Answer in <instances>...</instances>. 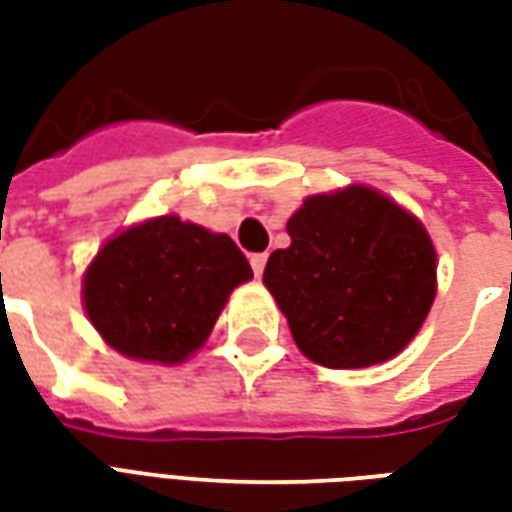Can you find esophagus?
<instances>
[{
  "mask_svg": "<svg viewBox=\"0 0 512 512\" xmlns=\"http://www.w3.org/2000/svg\"><path fill=\"white\" fill-rule=\"evenodd\" d=\"M249 263H252V271H255V277H260V274H263V268H266V263H268V255H266V252H257V255L249 257Z\"/></svg>",
  "mask_w": 512,
  "mask_h": 512,
  "instance_id": "1",
  "label": "esophagus"
}]
</instances>
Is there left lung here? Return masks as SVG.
I'll use <instances>...</instances> for the list:
<instances>
[{
    "mask_svg": "<svg viewBox=\"0 0 512 512\" xmlns=\"http://www.w3.org/2000/svg\"><path fill=\"white\" fill-rule=\"evenodd\" d=\"M288 235L263 282L304 356L323 367H370L400 354L436 296L425 227L384 194L351 186L310 197L290 216Z\"/></svg>",
    "mask_w": 512,
    "mask_h": 512,
    "instance_id": "obj_1",
    "label": "left lung"
}]
</instances>
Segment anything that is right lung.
Returning <instances> with one entry per match:
<instances>
[{
    "label": "right lung",
    "mask_w": 512,
    "mask_h": 512,
    "mask_svg": "<svg viewBox=\"0 0 512 512\" xmlns=\"http://www.w3.org/2000/svg\"><path fill=\"white\" fill-rule=\"evenodd\" d=\"M252 266L230 235L158 216L115 235L84 277V307L106 343L131 359L183 362L211 334Z\"/></svg>",
    "instance_id": "1"
}]
</instances>
